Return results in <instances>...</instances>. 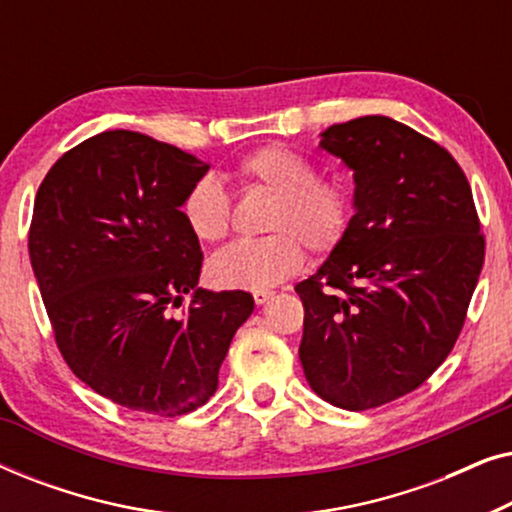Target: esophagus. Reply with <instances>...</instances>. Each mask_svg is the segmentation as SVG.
Instances as JSON below:
<instances>
[{"label": "esophagus", "instance_id": "obj_1", "mask_svg": "<svg viewBox=\"0 0 512 512\" xmlns=\"http://www.w3.org/2000/svg\"><path fill=\"white\" fill-rule=\"evenodd\" d=\"M272 296H275V293H272V291H254L256 305H265Z\"/></svg>", "mask_w": 512, "mask_h": 512}]
</instances>
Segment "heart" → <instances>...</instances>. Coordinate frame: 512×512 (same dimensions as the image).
I'll return each instance as SVG.
<instances>
[{"instance_id": "b5f03b06", "label": "heart", "mask_w": 512, "mask_h": 512, "mask_svg": "<svg viewBox=\"0 0 512 512\" xmlns=\"http://www.w3.org/2000/svg\"><path fill=\"white\" fill-rule=\"evenodd\" d=\"M237 179L249 191L272 195L258 240H237L209 261V277L223 289L268 291L296 275L305 247L328 254L347 233L352 198L338 179L317 177L314 163L284 144L258 146L237 163ZM181 216L202 242H219L230 228V200L214 179L188 188Z\"/></svg>"}]
</instances>
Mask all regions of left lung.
<instances>
[{
    "mask_svg": "<svg viewBox=\"0 0 512 512\" xmlns=\"http://www.w3.org/2000/svg\"><path fill=\"white\" fill-rule=\"evenodd\" d=\"M354 172V216L321 268L296 286L300 363L324 401L370 410L447 359L485 263L466 174L443 146L387 116L321 132Z\"/></svg>",
    "mask_w": 512,
    "mask_h": 512,
    "instance_id": "8db88e82",
    "label": "left lung"
}]
</instances>
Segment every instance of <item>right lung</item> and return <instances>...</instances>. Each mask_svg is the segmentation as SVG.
<instances>
[{"label": "right lung", "mask_w": 512, "mask_h": 512, "mask_svg": "<svg viewBox=\"0 0 512 512\" xmlns=\"http://www.w3.org/2000/svg\"><path fill=\"white\" fill-rule=\"evenodd\" d=\"M207 170L177 146L107 130L67 151L34 198L30 261L67 366L146 415L205 405L254 312L247 291L198 289L202 251L181 202Z\"/></svg>", "instance_id": "add662e5"}]
</instances>
